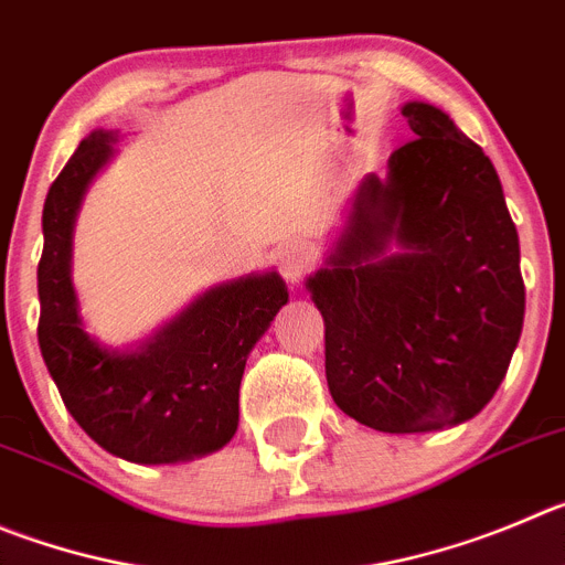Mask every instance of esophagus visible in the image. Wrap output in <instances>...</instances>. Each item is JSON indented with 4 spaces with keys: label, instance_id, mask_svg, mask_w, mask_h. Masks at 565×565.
<instances>
[{
    "label": "esophagus",
    "instance_id": "34e87169",
    "mask_svg": "<svg viewBox=\"0 0 565 565\" xmlns=\"http://www.w3.org/2000/svg\"><path fill=\"white\" fill-rule=\"evenodd\" d=\"M276 262L278 270H281L289 281H298V278L309 270V265H312V250H309V245L303 239H287L284 245H278Z\"/></svg>",
    "mask_w": 565,
    "mask_h": 565
}]
</instances>
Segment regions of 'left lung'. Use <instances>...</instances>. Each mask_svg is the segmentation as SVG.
Instances as JSON below:
<instances>
[{"instance_id":"left-lung-1","label":"left lung","mask_w":565,"mask_h":565,"mask_svg":"<svg viewBox=\"0 0 565 565\" xmlns=\"http://www.w3.org/2000/svg\"><path fill=\"white\" fill-rule=\"evenodd\" d=\"M402 114L415 136L384 181H362L329 267L309 278L331 398L390 435L473 418L524 326L519 231L493 163L435 105ZM393 238L402 254L386 253Z\"/></svg>"}]
</instances>
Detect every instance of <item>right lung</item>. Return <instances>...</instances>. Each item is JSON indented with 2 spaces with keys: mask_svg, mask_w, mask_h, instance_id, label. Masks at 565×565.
<instances>
[{
  "mask_svg": "<svg viewBox=\"0 0 565 565\" xmlns=\"http://www.w3.org/2000/svg\"><path fill=\"white\" fill-rule=\"evenodd\" d=\"M114 134L94 130L52 181L39 262V345L57 393L94 443L158 466L223 449L239 424V382L256 340L287 303L278 273L211 289L150 342L119 354L83 331L68 262L72 225Z\"/></svg>",
  "mask_w": 565,
  "mask_h": 565,
  "instance_id": "right-lung-1",
  "label": "right lung"
}]
</instances>
